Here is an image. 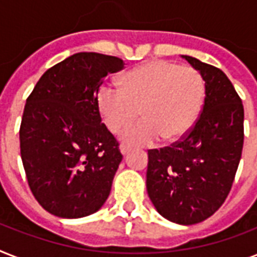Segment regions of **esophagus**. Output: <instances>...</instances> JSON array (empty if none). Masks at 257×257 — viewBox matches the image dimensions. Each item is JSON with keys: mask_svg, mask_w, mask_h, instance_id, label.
I'll return each mask as SVG.
<instances>
[{"mask_svg": "<svg viewBox=\"0 0 257 257\" xmlns=\"http://www.w3.org/2000/svg\"><path fill=\"white\" fill-rule=\"evenodd\" d=\"M129 151H131V148H129L128 145H124V144L120 145V152H121V155H122V156H125V155H126Z\"/></svg>", "mask_w": 257, "mask_h": 257, "instance_id": "34e87169", "label": "esophagus"}]
</instances>
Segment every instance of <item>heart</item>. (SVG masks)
<instances>
[{
	"mask_svg": "<svg viewBox=\"0 0 257 257\" xmlns=\"http://www.w3.org/2000/svg\"><path fill=\"white\" fill-rule=\"evenodd\" d=\"M120 90L101 86L97 108L109 131L118 132L140 110L143 120L120 133L128 145H152L183 140L199 120L205 100V81L193 68L155 60L133 68L118 80Z\"/></svg>",
	"mask_w": 257,
	"mask_h": 257,
	"instance_id": "obj_1",
	"label": "heart"
}]
</instances>
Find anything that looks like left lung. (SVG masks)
<instances>
[{
	"instance_id": "1",
	"label": "left lung",
	"mask_w": 257,
	"mask_h": 257,
	"mask_svg": "<svg viewBox=\"0 0 257 257\" xmlns=\"http://www.w3.org/2000/svg\"><path fill=\"white\" fill-rule=\"evenodd\" d=\"M181 57L205 81L203 110L183 140L148 151L147 191L163 217L192 225L211 217L231 191L243 151L244 108L223 70Z\"/></svg>"
}]
</instances>
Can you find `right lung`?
<instances>
[{"instance_id": "add662e5", "label": "right lung", "mask_w": 257, "mask_h": 257, "mask_svg": "<svg viewBox=\"0 0 257 257\" xmlns=\"http://www.w3.org/2000/svg\"><path fill=\"white\" fill-rule=\"evenodd\" d=\"M124 68L121 58L81 52L52 66L26 100L21 159L40 205L62 219H80L108 199L122 160L118 143L101 122L97 93Z\"/></svg>"}]
</instances>
